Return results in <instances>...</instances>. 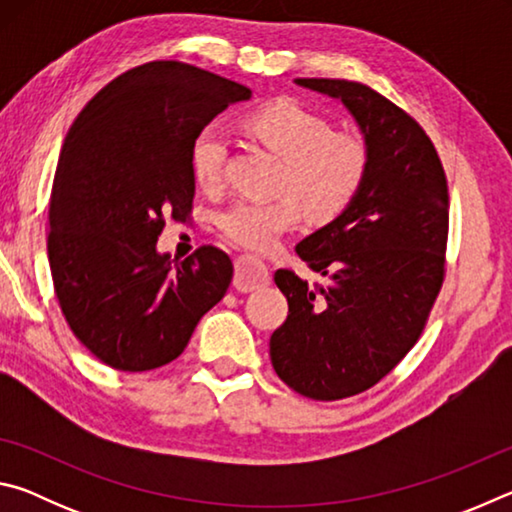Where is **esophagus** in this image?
<instances>
[{
    "instance_id": "1",
    "label": "esophagus",
    "mask_w": 512,
    "mask_h": 512,
    "mask_svg": "<svg viewBox=\"0 0 512 512\" xmlns=\"http://www.w3.org/2000/svg\"><path fill=\"white\" fill-rule=\"evenodd\" d=\"M271 282V271L262 257L257 255H239L235 262V289L241 293L255 291L259 287H266Z\"/></svg>"
}]
</instances>
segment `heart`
Wrapping results in <instances>:
<instances>
[{
    "label": "heart",
    "mask_w": 512,
    "mask_h": 512,
    "mask_svg": "<svg viewBox=\"0 0 512 512\" xmlns=\"http://www.w3.org/2000/svg\"><path fill=\"white\" fill-rule=\"evenodd\" d=\"M244 131L282 158L273 201H239L219 219V230L232 244L253 250L273 248L296 230L302 212L311 221L329 223L359 196L370 169V146L359 133L332 131L318 112L282 99L244 117ZM228 144L216 128H203L189 149L198 187L214 192L223 183Z\"/></svg>",
    "instance_id": "1"
}]
</instances>
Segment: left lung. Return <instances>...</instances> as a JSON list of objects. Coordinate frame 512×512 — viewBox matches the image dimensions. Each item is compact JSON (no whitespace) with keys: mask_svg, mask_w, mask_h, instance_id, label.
<instances>
[{"mask_svg":"<svg viewBox=\"0 0 512 512\" xmlns=\"http://www.w3.org/2000/svg\"><path fill=\"white\" fill-rule=\"evenodd\" d=\"M296 83L341 99L370 146L354 203L296 246L327 282L311 287L291 268L275 271L289 302L271 336L277 377L309 400L334 402L368 391L418 343L445 280L447 176L418 121L368 85Z\"/></svg>","mask_w":512,"mask_h":512,"instance_id":"1","label":"left lung"}]
</instances>
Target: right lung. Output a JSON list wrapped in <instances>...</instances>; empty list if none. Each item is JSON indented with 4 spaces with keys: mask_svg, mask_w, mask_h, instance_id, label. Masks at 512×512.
Returning <instances> with one entry per match:
<instances>
[{
    "mask_svg": "<svg viewBox=\"0 0 512 512\" xmlns=\"http://www.w3.org/2000/svg\"><path fill=\"white\" fill-rule=\"evenodd\" d=\"M246 85L178 60L110 81L65 137L49 203L47 253L58 305L106 366L144 372L178 359L232 282V259L201 246L173 264L155 250L164 221H185L194 137Z\"/></svg>",
    "mask_w": 512,
    "mask_h": 512,
    "instance_id": "obj_1",
    "label": "right lung"
}]
</instances>
